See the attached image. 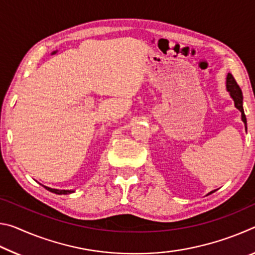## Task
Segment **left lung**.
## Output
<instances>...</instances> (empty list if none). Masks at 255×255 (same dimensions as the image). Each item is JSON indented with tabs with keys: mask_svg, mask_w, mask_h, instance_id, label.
Segmentation results:
<instances>
[{
	"mask_svg": "<svg viewBox=\"0 0 255 255\" xmlns=\"http://www.w3.org/2000/svg\"><path fill=\"white\" fill-rule=\"evenodd\" d=\"M226 90H227V92L230 93V96L233 99V101H234L235 108L241 112V119H242V122L244 123L245 130H247V129H248L247 117H245L244 109H243V94H242L240 86L237 85L236 81L234 80V77H233L231 73H228L227 76H226ZM213 192H215V190H214V191H210L208 195H210V193H213ZM208 195H207V196H208Z\"/></svg>",
	"mask_w": 255,
	"mask_h": 255,
	"instance_id": "obj_1",
	"label": "left lung"
}]
</instances>
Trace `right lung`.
<instances>
[{
  "mask_svg": "<svg viewBox=\"0 0 255 255\" xmlns=\"http://www.w3.org/2000/svg\"><path fill=\"white\" fill-rule=\"evenodd\" d=\"M42 185V184H41ZM45 189L48 190V191L56 193V195H70V193L74 192V190H59V189H53V188H49V187H46V185H42Z\"/></svg>",
  "mask_w": 255,
  "mask_h": 255,
  "instance_id": "1",
  "label": "right lung"
}]
</instances>
